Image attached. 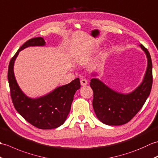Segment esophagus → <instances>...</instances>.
Wrapping results in <instances>:
<instances>
[{
	"label": "esophagus",
	"mask_w": 158,
	"mask_h": 158,
	"mask_svg": "<svg viewBox=\"0 0 158 158\" xmlns=\"http://www.w3.org/2000/svg\"><path fill=\"white\" fill-rule=\"evenodd\" d=\"M80 84H81L82 86H85L87 84H88V81H87V80L85 79V78H82L80 80Z\"/></svg>",
	"instance_id": "1"
}]
</instances>
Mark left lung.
Instances as JSON below:
<instances>
[{
    "instance_id": "left-lung-1",
    "label": "left lung",
    "mask_w": 158,
    "mask_h": 158,
    "mask_svg": "<svg viewBox=\"0 0 158 158\" xmlns=\"http://www.w3.org/2000/svg\"><path fill=\"white\" fill-rule=\"evenodd\" d=\"M139 46L147 56L148 67L141 85L131 93H118L98 78L90 80L94 113L105 124L120 126L127 124L141 110L149 95L153 82L152 61L148 50L143 44ZM92 76H97V73H92Z\"/></svg>"
}]
</instances>
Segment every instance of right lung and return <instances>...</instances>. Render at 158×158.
<instances>
[{"instance_id": "add662e5", "label": "right lung", "mask_w": 158, "mask_h": 158, "mask_svg": "<svg viewBox=\"0 0 158 158\" xmlns=\"http://www.w3.org/2000/svg\"><path fill=\"white\" fill-rule=\"evenodd\" d=\"M43 38H31L26 42L10 59L8 69V81L13 106L17 111L30 124L40 129L56 128L64 123L71 109L75 93L80 88L78 78L55 89L46 95L30 98L19 88L13 67L19 52L29 47L45 45Z\"/></svg>"}]
</instances>
